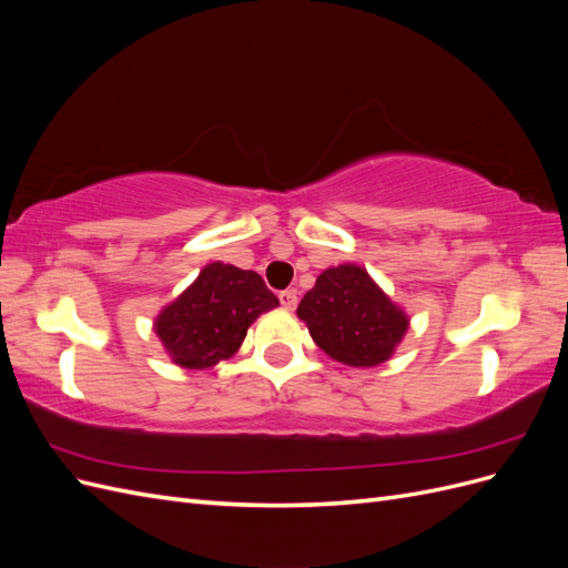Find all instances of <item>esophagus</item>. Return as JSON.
I'll return each mask as SVG.
<instances>
[{"label": "esophagus", "instance_id": "esophagus-1", "mask_svg": "<svg viewBox=\"0 0 568 568\" xmlns=\"http://www.w3.org/2000/svg\"><path fill=\"white\" fill-rule=\"evenodd\" d=\"M280 303L286 307V311H294L298 303V291L296 288H286L280 294Z\"/></svg>", "mask_w": 568, "mask_h": 568}]
</instances>
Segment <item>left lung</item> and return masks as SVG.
<instances>
[{"instance_id":"left-lung-1","label":"left lung","mask_w":568,"mask_h":568,"mask_svg":"<svg viewBox=\"0 0 568 568\" xmlns=\"http://www.w3.org/2000/svg\"><path fill=\"white\" fill-rule=\"evenodd\" d=\"M296 313L317 346L348 367L386 363L409 324L367 270L351 263L324 270Z\"/></svg>"}]
</instances>
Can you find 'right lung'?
Segmentation results:
<instances>
[{
  "instance_id": "1",
  "label": "right lung",
  "mask_w": 568,
  "mask_h": 568,
  "mask_svg": "<svg viewBox=\"0 0 568 568\" xmlns=\"http://www.w3.org/2000/svg\"><path fill=\"white\" fill-rule=\"evenodd\" d=\"M277 305V296L257 272L211 263L192 286L163 307L153 329L175 365L209 369L232 357L248 326Z\"/></svg>"
}]
</instances>
